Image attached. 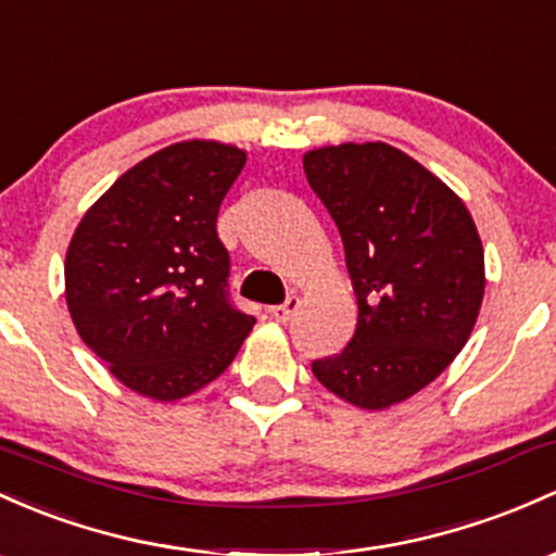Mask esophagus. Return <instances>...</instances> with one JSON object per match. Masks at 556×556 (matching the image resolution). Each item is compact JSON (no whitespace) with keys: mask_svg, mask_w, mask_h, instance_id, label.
<instances>
[{"mask_svg":"<svg viewBox=\"0 0 556 556\" xmlns=\"http://www.w3.org/2000/svg\"><path fill=\"white\" fill-rule=\"evenodd\" d=\"M296 309H300V300H296V296H289L283 304L273 307V318H276L278 324H289V320L296 315Z\"/></svg>","mask_w":556,"mask_h":556,"instance_id":"1","label":"esophagus"}]
</instances>
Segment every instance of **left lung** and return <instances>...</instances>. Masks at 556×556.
Returning a JSON list of instances; mask_svg holds the SVG:
<instances>
[{
  "instance_id": "obj_1",
  "label": "left lung",
  "mask_w": 556,
  "mask_h": 556,
  "mask_svg": "<svg viewBox=\"0 0 556 556\" xmlns=\"http://www.w3.org/2000/svg\"><path fill=\"white\" fill-rule=\"evenodd\" d=\"M304 175L337 223L357 300L350 344L313 374L357 408H390L467 344L485 294L480 236L464 201L387 142L309 151Z\"/></svg>"
}]
</instances>
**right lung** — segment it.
<instances>
[{"label": "right lung", "mask_w": 556, "mask_h": 556, "mask_svg": "<svg viewBox=\"0 0 556 556\" xmlns=\"http://www.w3.org/2000/svg\"><path fill=\"white\" fill-rule=\"evenodd\" d=\"M247 153L185 140L124 172L87 208L65 254V302L85 344L137 395L180 400L217 379L254 318L228 296L217 236Z\"/></svg>", "instance_id": "obj_1"}]
</instances>
